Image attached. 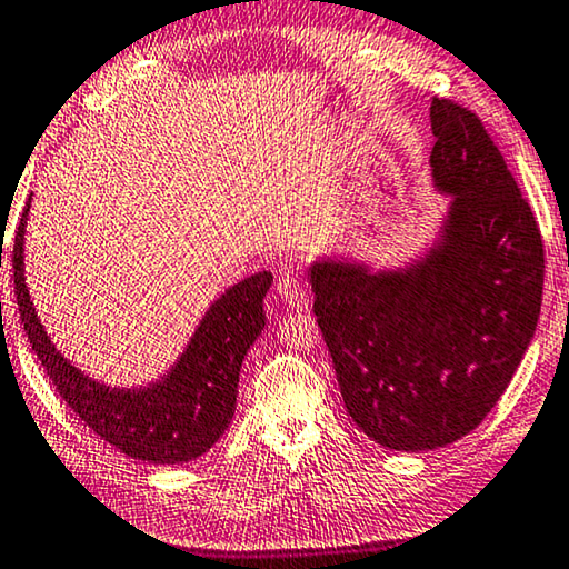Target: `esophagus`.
<instances>
[{
    "mask_svg": "<svg viewBox=\"0 0 569 569\" xmlns=\"http://www.w3.org/2000/svg\"><path fill=\"white\" fill-rule=\"evenodd\" d=\"M277 295L279 300H282L287 308H295V310H302L305 305H308V292H305V287L300 279H297L292 272H287L279 277L277 282Z\"/></svg>",
    "mask_w": 569,
    "mask_h": 569,
    "instance_id": "1",
    "label": "esophagus"
}]
</instances>
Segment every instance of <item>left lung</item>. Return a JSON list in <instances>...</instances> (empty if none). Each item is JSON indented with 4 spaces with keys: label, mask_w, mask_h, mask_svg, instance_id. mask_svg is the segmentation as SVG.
<instances>
[{
    "label": "left lung",
    "mask_w": 569,
    "mask_h": 569,
    "mask_svg": "<svg viewBox=\"0 0 569 569\" xmlns=\"http://www.w3.org/2000/svg\"><path fill=\"white\" fill-rule=\"evenodd\" d=\"M432 190L448 198L412 259L308 264L318 326L353 422L399 452L483 422L535 338L545 249L535 213L476 113L430 103Z\"/></svg>",
    "instance_id": "obj_1"
}]
</instances>
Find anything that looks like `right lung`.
Here are the masks:
<instances>
[{"label": "right lung", "mask_w": 569, "mask_h": 569, "mask_svg": "<svg viewBox=\"0 0 569 569\" xmlns=\"http://www.w3.org/2000/svg\"><path fill=\"white\" fill-rule=\"evenodd\" d=\"M30 203L32 196L14 233V295L24 333L60 399L101 440L134 460L178 466L203 456L231 425L241 363L267 326L272 272L243 277L218 295L168 371L137 387H109L71 363L34 310L24 277Z\"/></svg>", "instance_id": "right-lung-1"}]
</instances>
